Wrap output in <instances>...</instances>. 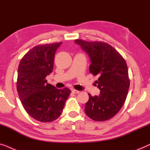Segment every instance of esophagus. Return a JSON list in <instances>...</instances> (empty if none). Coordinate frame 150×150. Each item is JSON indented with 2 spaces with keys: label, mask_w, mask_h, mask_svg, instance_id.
<instances>
[{
  "label": "esophagus",
  "mask_w": 150,
  "mask_h": 150,
  "mask_svg": "<svg viewBox=\"0 0 150 150\" xmlns=\"http://www.w3.org/2000/svg\"><path fill=\"white\" fill-rule=\"evenodd\" d=\"M72 92H73V93H74V94H78V93H79L80 91H79V90H77L73 89L72 90Z\"/></svg>",
  "instance_id": "34e87169"
}]
</instances>
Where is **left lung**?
Returning <instances> with one entry per match:
<instances>
[{"label":"left lung","mask_w":150,"mask_h":150,"mask_svg":"<svg viewBox=\"0 0 150 150\" xmlns=\"http://www.w3.org/2000/svg\"><path fill=\"white\" fill-rule=\"evenodd\" d=\"M89 55L91 64L90 73L98 75L99 96L89 95L85 113L94 121H106L119 112L123 106L130 86L127 64L115 48L103 41L89 42L76 39Z\"/></svg>","instance_id":"obj_1"}]
</instances>
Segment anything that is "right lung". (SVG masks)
Here are the masks:
<instances>
[{
  "mask_svg": "<svg viewBox=\"0 0 150 150\" xmlns=\"http://www.w3.org/2000/svg\"><path fill=\"white\" fill-rule=\"evenodd\" d=\"M62 42L39 45L23 56L18 67L17 90L27 113L41 122L56 120L71 94L68 88L59 90L47 83L52 73L55 52Z\"/></svg>",
  "mask_w": 150,
  "mask_h": 150,
  "instance_id": "right-lung-1",
  "label": "right lung"
}]
</instances>
